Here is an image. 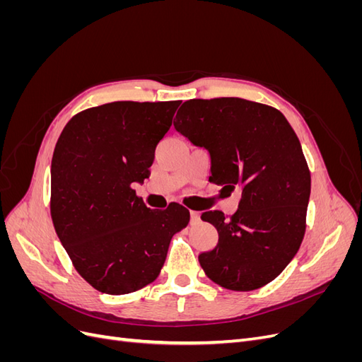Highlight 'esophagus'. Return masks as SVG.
I'll return each mask as SVG.
<instances>
[{
	"label": "esophagus",
	"instance_id": "1",
	"mask_svg": "<svg viewBox=\"0 0 362 362\" xmlns=\"http://www.w3.org/2000/svg\"><path fill=\"white\" fill-rule=\"evenodd\" d=\"M201 218V214L198 211H190V222L192 223H198Z\"/></svg>",
	"mask_w": 362,
	"mask_h": 362
}]
</instances>
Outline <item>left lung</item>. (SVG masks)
I'll return each instance as SVG.
<instances>
[{
  "instance_id": "8db88e82",
  "label": "left lung",
  "mask_w": 362,
  "mask_h": 362,
  "mask_svg": "<svg viewBox=\"0 0 362 362\" xmlns=\"http://www.w3.org/2000/svg\"><path fill=\"white\" fill-rule=\"evenodd\" d=\"M175 129L211 157L210 181L242 192L233 216L205 211L217 246L199 255L205 275L234 291L272 282L298 254L311 173L300 141L279 110L242 98L185 101Z\"/></svg>"
}]
</instances>
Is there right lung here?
Here are the masks:
<instances>
[{"mask_svg":"<svg viewBox=\"0 0 362 362\" xmlns=\"http://www.w3.org/2000/svg\"><path fill=\"white\" fill-rule=\"evenodd\" d=\"M180 101H116L63 128L51 161V218L75 270L107 294H128L160 275L172 237L187 226L180 204L148 208L133 189L149 177Z\"/></svg>","mask_w":362,"mask_h":362,"instance_id":"add662e5","label":"right lung"}]
</instances>
